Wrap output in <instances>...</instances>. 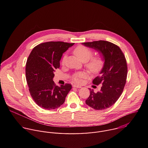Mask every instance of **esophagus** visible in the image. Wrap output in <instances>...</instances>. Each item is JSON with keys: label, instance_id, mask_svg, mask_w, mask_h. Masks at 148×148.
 Segmentation results:
<instances>
[{"label": "esophagus", "instance_id": "obj_1", "mask_svg": "<svg viewBox=\"0 0 148 148\" xmlns=\"http://www.w3.org/2000/svg\"><path fill=\"white\" fill-rule=\"evenodd\" d=\"M73 87H75V88H81V86H78V85H76V84H74V85H73Z\"/></svg>", "mask_w": 148, "mask_h": 148}]
</instances>
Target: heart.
Listing matches in <instances>:
<instances>
[{
  "instance_id": "b5f03b06",
  "label": "heart",
  "mask_w": 148,
  "mask_h": 148,
  "mask_svg": "<svg viewBox=\"0 0 148 148\" xmlns=\"http://www.w3.org/2000/svg\"><path fill=\"white\" fill-rule=\"evenodd\" d=\"M75 55L82 62H85L86 68L90 72L93 74L98 73L103 68L104 61L103 58L100 55L92 57L93 52L88 47L84 46H78L74 50ZM66 57H64L62 59V64H64ZM85 72H78L73 75V79L77 83L81 82V79L87 76Z\"/></svg>"
}]
</instances>
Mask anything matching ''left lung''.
<instances>
[{
	"mask_svg": "<svg viewBox=\"0 0 148 148\" xmlns=\"http://www.w3.org/2000/svg\"><path fill=\"white\" fill-rule=\"evenodd\" d=\"M82 44L98 51L105 60L100 75L92 81L95 85L101 84V90L95 93L90 89V95L86 103L96 110L107 109L119 99L125 86L128 67L125 55L119 46L107 41H94Z\"/></svg>",
	"mask_w": 148,
	"mask_h": 148,
	"instance_id": "left-lung-1",
	"label": "left lung"
}]
</instances>
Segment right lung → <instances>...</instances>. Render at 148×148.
Listing matches in <instances>:
<instances>
[{"label": "right lung", "instance_id": "add662e5", "mask_svg": "<svg viewBox=\"0 0 148 148\" xmlns=\"http://www.w3.org/2000/svg\"><path fill=\"white\" fill-rule=\"evenodd\" d=\"M62 41H49L38 45L31 51L26 65L29 90L34 101L50 110L60 107L71 90V84L57 86L54 71L60 67L62 53L74 45Z\"/></svg>", "mask_w": 148, "mask_h": 148}]
</instances>
